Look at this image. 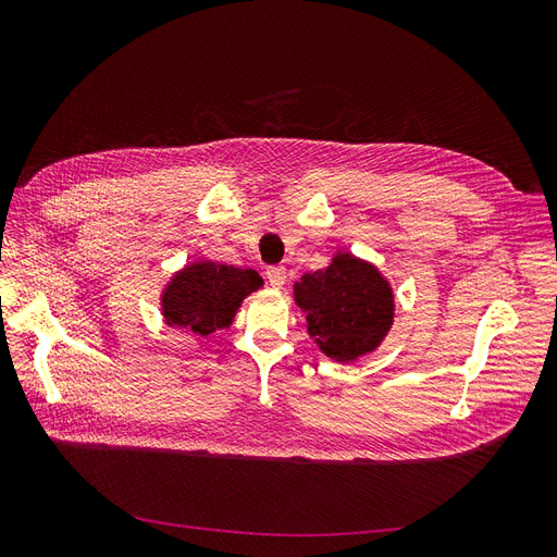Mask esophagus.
Segmentation results:
<instances>
[{"label":"esophagus","instance_id":"34e87169","mask_svg":"<svg viewBox=\"0 0 557 557\" xmlns=\"http://www.w3.org/2000/svg\"><path fill=\"white\" fill-rule=\"evenodd\" d=\"M264 278L272 288H283L285 283V269L283 267H267L264 269Z\"/></svg>","mask_w":557,"mask_h":557}]
</instances>
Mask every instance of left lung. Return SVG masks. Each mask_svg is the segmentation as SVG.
Returning a JSON list of instances; mask_svg holds the SVG:
<instances>
[{
	"label": "left lung",
	"instance_id": "left-lung-1",
	"mask_svg": "<svg viewBox=\"0 0 557 557\" xmlns=\"http://www.w3.org/2000/svg\"><path fill=\"white\" fill-rule=\"evenodd\" d=\"M295 301L307 313L320 350L336 362H352L379 348L395 313L391 283L350 252H336L327 269L301 276Z\"/></svg>",
	"mask_w": 557,
	"mask_h": 557
}]
</instances>
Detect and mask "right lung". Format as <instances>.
<instances>
[{"label": "right lung", "mask_w": 557, "mask_h": 557, "mask_svg": "<svg viewBox=\"0 0 557 557\" xmlns=\"http://www.w3.org/2000/svg\"><path fill=\"white\" fill-rule=\"evenodd\" d=\"M262 278L252 269L199 260L185 264L162 293L166 325L183 327L195 336H209L230 327L244 297L258 290Z\"/></svg>", "instance_id": "1"}]
</instances>
